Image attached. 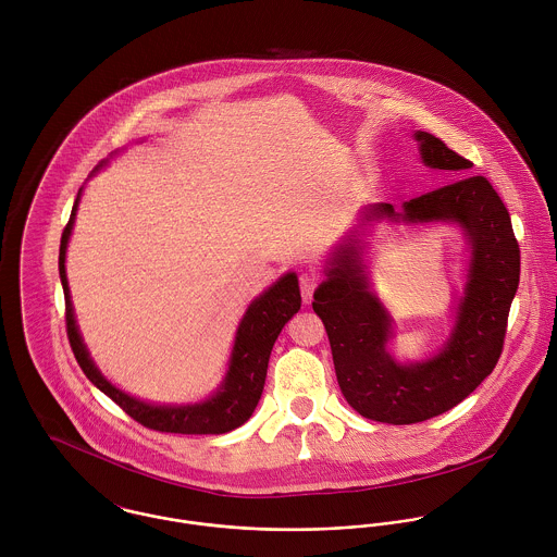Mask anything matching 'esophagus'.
I'll return each instance as SVG.
<instances>
[{"label":"esophagus","instance_id":"esophagus-1","mask_svg":"<svg viewBox=\"0 0 557 557\" xmlns=\"http://www.w3.org/2000/svg\"><path fill=\"white\" fill-rule=\"evenodd\" d=\"M318 289V278L313 274H302L300 276V294H302V300L309 305L313 300V292Z\"/></svg>","mask_w":557,"mask_h":557}]
</instances>
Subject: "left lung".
I'll return each mask as SVG.
<instances>
[{"mask_svg": "<svg viewBox=\"0 0 557 557\" xmlns=\"http://www.w3.org/2000/svg\"><path fill=\"white\" fill-rule=\"evenodd\" d=\"M422 162L431 169L468 173L472 162L429 133H413ZM373 221L455 223L472 248L466 294L457 323L437 356L400 364L391 351L393 319L371 292L362 257V232L343 239L315 292L318 313L330 341L343 397L364 418L388 424H413L440 416L466 397L495 369L508 311L519 287V244L510 214L486 177H461L420 195L395 212L375 203L362 212L360 227Z\"/></svg>", "mask_w": 557, "mask_h": 557, "instance_id": "left-lung-1", "label": "left lung"}]
</instances>
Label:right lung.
Masks as SVG:
<instances>
[{
    "instance_id": "1",
    "label": "right lung",
    "mask_w": 557,
    "mask_h": 557,
    "mask_svg": "<svg viewBox=\"0 0 557 557\" xmlns=\"http://www.w3.org/2000/svg\"><path fill=\"white\" fill-rule=\"evenodd\" d=\"M102 164V162H100ZM98 164V166H100ZM98 166L94 171H98ZM81 190L75 199L71 221L64 227L62 244H60V278L64 287L66 298V332L73 347V354L79 362L87 380L102 391L109 398H113L131 418H135L139 424L154 429L160 433H182V435H221L227 431L238 429L244 424L259 398L263 393L265 373H268V360L274 347V341L278 338L283 325L300 311V287L296 272H287L281 276L272 287H268L259 298L250 302L244 318L239 321L232 358H230V371L212 398L195 405H152L141 398L131 397L115 388L111 382L104 380V375L98 371L94 360L89 358V351L81 338L75 309L71 302V289L66 278V248L73 234L77 208H79Z\"/></svg>"
}]
</instances>
